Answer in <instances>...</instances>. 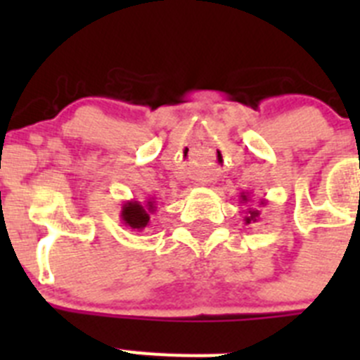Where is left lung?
<instances>
[{"label": "left lung", "instance_id": "obj_1", "mask_svg": "<svg viewBox=\"0 0 360 360\" xmlns=\"http://www.w3.org/2000/svg\"><path fill=\"white\" fill-rule=\"evenodd\" d=\"M241 202L247 203L249 202V193H241ZM266 200H262L259 202V205H265ZM259 218V211H256V209H249V216H245V224H250V221H256V219Z\"/></svg>", "mask_w": 360, "mask_h": 360}]
</instances>
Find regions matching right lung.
<instances>
[{"instance_id": "right-lung-1", "label": "right lung", "mask_w": 360, "mask_h": 360, "mask_svg": "<svg viewBox=\"0 0 360 360\" xmlns=\"http://www.w3.org/2000/svg\"><path fill=\"white\" fill-rule=\"evenodd\" d=\"M155 202L151 198L146 200V203L136 202V200H128L122 203L120 209V219L126 227L131 231H142L149 225V214L155 212Z\"/></svg>"}]
</instances>
